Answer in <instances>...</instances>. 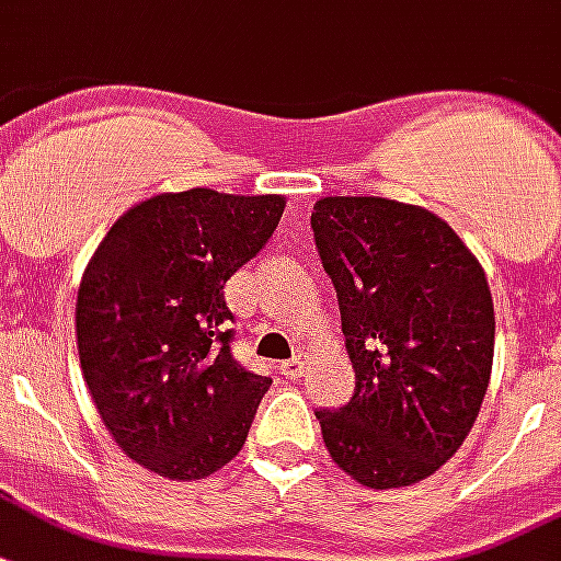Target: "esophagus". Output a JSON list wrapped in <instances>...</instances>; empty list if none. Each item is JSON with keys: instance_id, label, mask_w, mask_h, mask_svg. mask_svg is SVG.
<instances>
[{"instance_id": "1", "label": "esophagus", "mask_w": 561, "mask_h": 561, "mask_svg": "<svg viewBox=\"0 0 561 561\" xmlns=\"http://www.w3.org/2000/svg\"><path fill=\"white\" fill-rule=\"evenodd\" d=\"M306 363H309V356H306V354H302V351H300V354L294 356V359H288V363H282V365H279V371H282V375H285V377H291V380H297V377H300L302 371H306Z\"/></svg>"}]
</instances>
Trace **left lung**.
<instances>
[{
    "label": "left lung",
    "mask_w": 561,
    "mask_h": 561,
    "mask_svg": "<svg viewBox=\"0 0 561 561\" xmlns=\"http://www.w3.org/2000/svg\"><path fill=\"white\" fill-rule=\"evenodd\" d=\"M354 398L318 410L323 446L354 481L386 491L428 479L460 449L491 383V288L455 228L377 196L314 202Z\"/></svg>",
    "instance_id": "obj_1"
}]
</instances>
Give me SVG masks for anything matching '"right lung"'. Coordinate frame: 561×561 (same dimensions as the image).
I'll return each mask as SVG.
<instances>
[{"mask_svg": "<svg viewBox=\"0 0 561 561\" xmlns=\"http://www.w3.org/2000/svg\"><path fill=\"white\" fill-rule=\"evenodd\" d=\"M282 210L285 196L157 193L124 210L89 259L77 294L82 377L118 449L153 476L205 479L247 443L270 377L231 356L222 288Z\"/></svg>", "mask_w": 561, "mask_h": 561, "instance_id": "add662e5", "label": "right lung"}]
</instances>
